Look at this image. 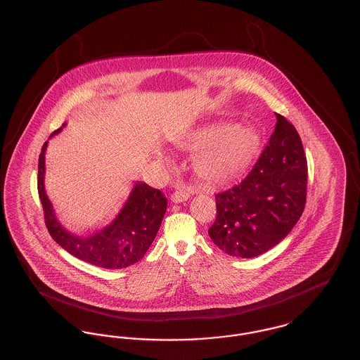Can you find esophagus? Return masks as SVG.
I'll return each instance as SVG.
<instances>
[{"label": "esophagus", "mask_w": 360, "mask_h": 360, "mask_svg": "<svg viewBox=\"0 0 360 360\" xmlns=\"http://www.w3.org/2000/svg\"><path fill=\"white\" fill-rule=\"evenodd\" d=\"M188 197H190V191L186 188H175V191L172 194V201L175 204H179V202H184L186 201Z\"/></svg>", "instance_id": "1"}]
</instances>
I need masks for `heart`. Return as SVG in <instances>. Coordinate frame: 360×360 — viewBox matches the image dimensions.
Listing matches in <instances>:
<instances>
[{"label": "heart", "mask_w": 360, "mask_h": 360, "mask_svg": "<svg viewBox=\"0 0 360 360\" xmlns=\"http://www.w3.org/2000/svg\"><path fill=\"white\" fill-rule=\"evenodd\" d=\"M191 153L195 172L209 184H223L245 172L260 148V136L247 127L214 125L195 131L182 143Z\"/></svg>", "instance_id": "1"}]
</instances>
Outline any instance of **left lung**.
I'll list each match as a JSON object with an SVG mask.
<instances>
[{"label": "left lung", "instance_id": "1", "mask_svg": "<svg viewBox=\"0 0 360 360\" xmlns=\"http://www.w3.org/2000/svg\"><path fill=\"white\" fill-rule=\"evenodd\" d=\"M276 124L252 170L216 194L213 243L231 257H254L285 239L307 202L308 162L297 129L275 113Z\"/></svg>", "mask_w": 360, "mask_h": 360}]
</instances>
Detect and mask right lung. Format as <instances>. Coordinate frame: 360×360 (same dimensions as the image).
<instances>
[{"mask_svg":"<svg viewBox=\"0 0 360 360\" xmlns=\"http://www.w3.org/2000/svg\"><path fill=\"white\" fill-rule=\"evenodd\" d=\"M60 129L62 128L56 129L53 134ZM46 147L47 141L43 144L39 155L37 191L43 205L44 223L52 239L71 255L93 266L103 269H124L135 264L146 255L153 244L166 213L167 198L163 193L147 184H136L131 197L113 223L89 238H77L58 223L51 202L46 195L43 182Z\"/></svg>","mask_w":360,"mask_h":360,"instance_id":"1","label":"right lung"}]
</instances>
